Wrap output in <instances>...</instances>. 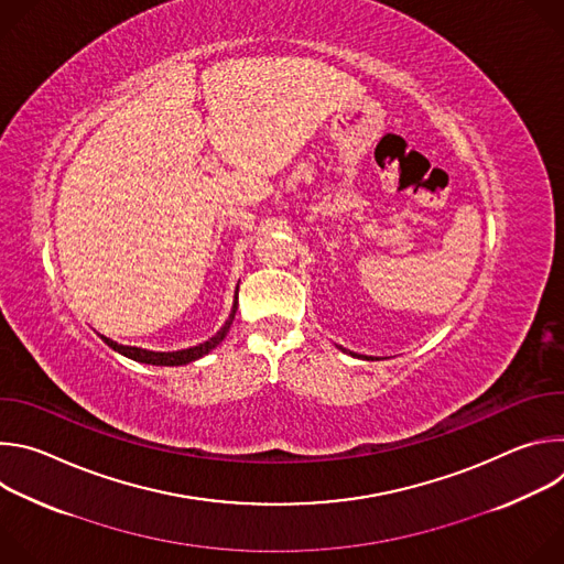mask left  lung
Returning a JSON list of instances; mask_svg holds the SVG:
<instances>
[{
    "mask_svg": "<svg viewBox=\"0 0 564 564\" xmlns=\"http://www.w3.org/2000/svg\"><path fill=\"white\" fill-rule=\"evenodd\" d=\"M337 348H339V350H341V352H346V355H350V357H357V359H366V361H368V359H370V357H364V355H357V352H350V350H346V348H341V346H337Z\"/></svg>",
    "mask_w": 564,
    "mask_h": 564,
    "instance_id": "1",
    "label": "left lung"
}]
</instances>
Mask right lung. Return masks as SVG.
Here are the masks:
<instances>
[{"label": "right lung", "instance_id": "obj_1", "mask_svg": "<svg viewBox=\"0 0 564 564\" xmlns=\"http://www.w3.org/2000/svg\"><path fill=\"white\" fill-rule=\"evenodd\" d=\"M236 294H238V288H236ZM236 294H234L231 312H229L227 321L223 324V328H220L214 337H209L207 341H203V344H198V346H192V348H185V350L155 352V350H147V348H138V346H122V344H118V341H113V339H109V337H105V335H100V337H102V341H105L109 348H113L116 352L124 355L127 359H133V361H140V364H149V366H187V364H192V361H196V359L209 355V352L227 337L231 321H234V316H236V307H238V296H236Z\"/></svg>", "mask_w": 564, "mask_h": 564}]
</instances>
